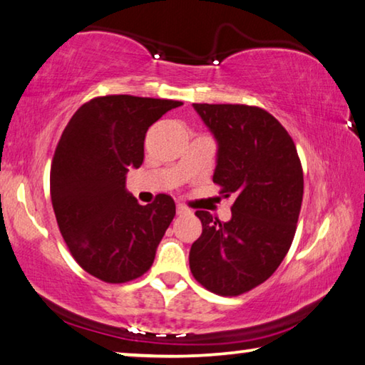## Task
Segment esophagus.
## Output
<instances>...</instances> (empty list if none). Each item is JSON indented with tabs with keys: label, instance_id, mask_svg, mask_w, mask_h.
I'll return each mask as SVG.
<instances>
[{
	"label": "esophagus",
	"instance_id": "34e87169",
	"mask_svg": "<svg viewBox=\"0 0 365 365\" xmlns=\"http://www.w3.org/2000/svg\"><path fill=\"white\" fill-rule=\"evenodd\" d=\"M176 212H178V215H186V213H189L190 210H189V208H187L186 205L178 204V205H176Z\"/></svg>",
	"mask_w": 365,
	"mask_h": 365
}]
</instances>
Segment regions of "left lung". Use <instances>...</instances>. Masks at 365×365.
<instances>
[{
    "label": "left lung",
    "mask_w": 365,
    "mask_h": 365,
    "mask_svg": "<svg viewBox=\"0 0 365 365\" xmlns=\"http://www.w3.org/2000/svg\"><path fill=\"white\" fill-rule=\"evenodd\" d=\"M192 106L218 143L213 182L236 199L226 223L195 212L202 235L189 267L208 291L239 296L270 278L288 254L304 194L301 160L288 130L265 110Z\"/></svg>",
    "instance_id": "left-lung-1"
}]
</instances>
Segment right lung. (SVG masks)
Masks as SVG:
<instances>
[{
	"label": "right lung",
	"mask_w": 365,
	"mask_h": 365,
	"mask_svg": "<svg viewBox=\"0 0 365 365\" xmlns=\"http://www.w3.org/2000/svg\"><path fill=\"white\" fill-rule=\"evenodd\" d=\"M181 101L106 95L83 103L64 128L53 157V210L71 254L105 283L142 277L176 215L160 194L140 205L126 175L143 161L148 128Z\"/></svg>",
	"instance_id": "obj_1"
}]
</instances>
